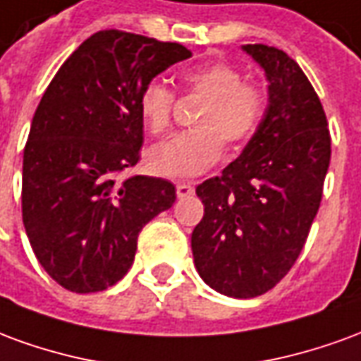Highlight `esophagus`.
<instances>
[{"instance_id":"obj_1","label":"esophagus","mask_w":361,"mask_h":361,"mask_svg":"<svg viewBox=\"0 0 361 361\" xmlns=\"http://www.w3.org/2000/svg\"><path fill=\"white\" fill-rule=\"evenodd\" d=\"M176 193H178L180 199H183V197L193 195V193H195V188H193L191 183H178V185H176Z\"/></svg>"}]
</instances>
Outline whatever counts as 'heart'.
I'll return each instance as SVG.
<instances>
[{
  "label": "heart",
  "instance_id": "1",
  "mask_svg": "<svg viewBox=\"0 0 361 361\" xmlns=\"http://www.w3.org/2000/svg\"><path fill=\"white\" fill-rule=\"evenodd\" d=\"M181 89L203 96L197 114L199 129L173 135L147 152V166L154 176L189 180L207 172L222 154V141L238 147L255 133L267 106L265 90L243 82V75L224 61H211L185 69ZM173 92L164 82H149L139 94V114L152 135H162L172 123Z\"/></svg>",
  "mask_w": 361,
  "mask_h": 361
}]
</instances>
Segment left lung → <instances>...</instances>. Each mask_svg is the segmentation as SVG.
I'll list each match as a JSON object with an SVG mask.
<instances>
[{
  "instance_id": "1",
  "label": "left lung",
  "mask_w": 361,
  "mask_h": 361,
  "mask_svg": "<svg viewBox=\"0 0 361 361\" xmlns=\"http://www.w3.org/2000/svg\"><path fill=\"white\" fill-rule=\"evenodd\" d=\"M269 81V106L242 154L197 185V272L220 294L255 298L292 269L323 197L331 135L317 92L288 54L245 44Z\"/></svg>"
}]
</instances>
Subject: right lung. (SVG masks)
<instances>
[{
  "label": "right lung",
  "instance_id": "add662e5",
  "mask_svg": "<svg viewBox=\"0 0 361 361\" xmlns=\"http://www.w3.org/2000/svg\"><path fill=\"white\" fill-rule=\"evenodd\" d=\"M191 58L176 42L100 30L59 67L38 104L23 157V222L44 271L77 294L131 269L142 226L176 201L173 183L131 176L139 162V94Z\"/></svg>",
  "mask_w": 361,
  "mask_h": 361
}]
</instances>
